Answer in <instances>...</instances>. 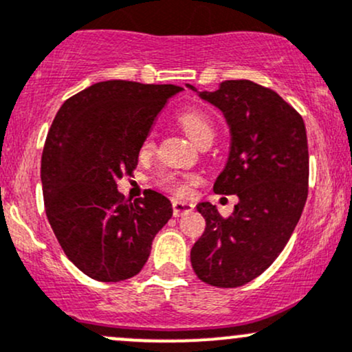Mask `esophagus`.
<instances>
[{
  "mask_svg": "<svg viewBox=\"0 0 352 352\" xmlns=\"http://www.w3.org/2000/svg\"><path fill=\"white\" fill-rule=\"evenodd\" d=\"M172 207H173V217H180L184 213L192 212L195 205L192 201H185V200H173L172 201Z\"/></svg>",
  "mask_w": 352,
  "mask_h": 352,
  "instance_id": "34e87169",
  "label": "esophagus"
}]
</instances>
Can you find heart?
Returning <instances> with one entry per match:
<instances>
[{
  "label": "heart",
  "mask_w": 352,
  "mask_h": 352,
  "mask_svg": "<svg viewBox=\"0 0 352 352\" xmlns=\"http://www.w3.org/2000/svg\"><path fill=\"white\" fill-rule=\"evenodd\" d=\"M177 120H179V125L184 129L185 134H187L195 144H200L201 140L207 139V137H213V131H215V129H213V122L204 111H199V109H185V111H182L179 117H177ZM152 147H153V137L148 135L147 139L144 140L142 151L148 152ZM197 180L199 179L193 175L187 177L185 180L167 175L162 179V184L164 187L172 190V192L179 193V195H184V193L188 192V185L195 184Z\"/></svg>",
  "instance_id": "obj_1"
}]
</instances>
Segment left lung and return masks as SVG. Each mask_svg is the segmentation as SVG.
<instances>
[{
  "instance_id": "1",
  "label": "left lung",
  "mask_w": 352,
  "mask_h": 352,
  "mask_svg": "<svg viewBox=\"0 0 352 352\" xmlns=\"http://www.w3.org/2000/svg\"><path fill=\"white\" fill-rule=\"evenodd\" d=\"M199 96L223 112L232 134L213 192L236 195L238 204L230 217H221L210 201L197 205L207 227L190 261L207 285L236 288L276 260L300 221L308 199L306 127L286 100L252 80H225Z\"/></svg>"
}]
</instances>
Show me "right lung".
<instances>
[{
    "mask_svg": "<svg viewBox=\"0 0 352 352\" xmlns=\"http://www.w3.org/2000/svg\"><path fill=\"white\" fill-rule=\"evenodd\" d=\"M173 84L102 80L60 106L41 157L44 208L60 248L92 280L124 281L144 268L152 240L170 220L159 192L124 200L157 114L180 92Z\"/></svg>",
    "mask_w": 352,
    "mask_h": 352,
    "instance_id": "add662e5",
    "label": "right lung"
}]
</instances>
